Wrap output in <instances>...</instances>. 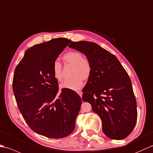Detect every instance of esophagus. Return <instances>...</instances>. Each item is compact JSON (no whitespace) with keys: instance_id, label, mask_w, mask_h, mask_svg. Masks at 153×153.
Returning a JSON list of instances; mask_svg holds the SVG:
<instances>
[{"instance_id":"esophagus-1","label":"esophagus","mask_w":153,"mask_h":153,"mask_svg":"<svg viewBox=\"0 0 153 153\" xmlns=\"http://www.w3.org/2000/svg\"><path fill=\"white\" fill-rule=\"evenodd\" d=\"M77 93L79 94V96H80V97L82 98V91H78Z\"/></svg>"}]
</instances>
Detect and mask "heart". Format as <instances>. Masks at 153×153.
Returning <instances> with one entry per match:
<instances>
[{
    "label": "heart",
    "mask_w": 153,
    "mask_h": 153,
    "mask_svg": "<svg viewBox=\"0 0 153 153\" xmlns=\"http://www.w3.org/2000/svg\"><path fill=\"white\" fill-rule=\"evenodd\" d=\"M63 59L67 63L74 65L73 71L74 78L64 80L60 84L62 89H68L78 91L83 86V79H88L91 72L90 62L86 58H83L82 54L79 52H68L63 56ZM53 75L55 79L60 81L62 79V66L59 62L56 61L52 67Z\"/></svg>",
    "instance_id": "obj_1"
}]
</instances>
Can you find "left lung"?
Listing matches in <instances>:
<instances>
[{
  "label": "left lung",
  "instance_id": "left-lung-1",
  "mask_svg": "<svg viewBox=\"0 0 153 153\" xmlns=\"http://www.w3.org/2000/svg\"><path fill=\"white\" fill-rule=\"evenodd\" d=\"M69 48L84 53L91 72L83 88L82 100L102 121V130L112 140H121L136 124L137 103L130 77L117 57L97 44L72 42Z\"/></svg>",
  "mask_w": 153,
  "mask_h": 153
}]
</instances>
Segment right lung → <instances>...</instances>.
Instances as JSON below:
<instances>
[{
  "label": "right lung",
  "mask_w": 153,
  "mask_h": 153,
  "mask_svg": "<svg viewBox=\"0 0 153 153\" xmlns=\"http://www.w3.org/2000/svg\"><path fill=\"white\" fill-rule=\"evenodd\" d=\"M71 41L57 38L27 50L16 67L13 91L19 109L30 128L44 136L67 137L75 128L81 98L73 90L62 89L52 67L57 57Z\"/></svg>",
  "instance_id": "1"
}]
</instances>
